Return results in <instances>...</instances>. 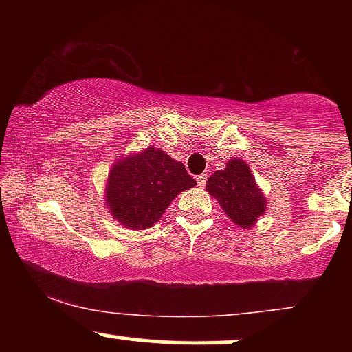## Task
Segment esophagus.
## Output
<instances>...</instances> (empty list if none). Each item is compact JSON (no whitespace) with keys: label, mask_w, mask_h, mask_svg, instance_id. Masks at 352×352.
Here are the masks:
<instances>
[{"label":"esophagus","mask_w":352,"mask_h":352,"mask_svg":"<svg viewBox=\"0 0 352 352\" xmlns=\"http://www.w3.org/2000/svg\"><path fill=\"white\" fill-rule=\"evenodd\" d=\"M197 184H199L200 188H204L205 184H207V175H205V173H201V175H199V179H197Z\"/></svg>","instance_id":"esophagus-1"}]
</instances>
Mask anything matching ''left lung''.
<instances>
[{"label": "left lung", "mask_w": 352, "mask_h": 352, "mask_svg": "<svg viewBox=\"0 0 352 352\" xmlns=\"http://www.w3.org/2000/svg\"><path fill=\"white\" fill-rule=\"evenodd\" d=\"M207 192L215 197L233 223L253 227L266 212V200L245 160L232 159L225 170H217L207 180Z\"/></svg>", "instance_id": "8db88e82"}]
</instances>
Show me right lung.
<instances>
[{
	"mask_svg": "<svg viewBox=\"0 0 352 352\" xmlns=\"http://www.w3.org/2000/svg\"><path fill=\"white\" fill-rule=\"evenodd\" d=\"M184 164L155 147L119 159L106 185L112 217L131 230L151 228L180 192L195 187Z\"/></svg>",
	"mask_w": 352,
	"mask_h": 352,
	"instance_id": "right-lung-1",
	"label": "right lung"
}]
</instances>
